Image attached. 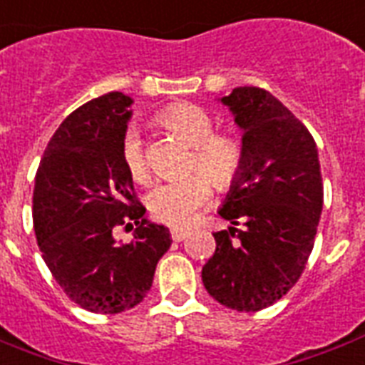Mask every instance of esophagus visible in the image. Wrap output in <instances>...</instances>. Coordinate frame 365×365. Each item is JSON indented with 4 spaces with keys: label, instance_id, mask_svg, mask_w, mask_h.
Wrapping results in <instances>:
<instances>
[{
    "label": "esophagus",
    "instance_id": "esophagus-1",
    "mask_svg": "<svg viewBox=\"0 0 365 365\" xmlns=\"http://www.w3.org/2000/svg\"><path fill=\"white\" fill-rule=\"evenodd\" d=\"M170 235L174 241H183V239L189 237V232L187 230H172Z\"/></svg>",
    "mask_w": 365,
    "mask_h": 365
}]
</instances>
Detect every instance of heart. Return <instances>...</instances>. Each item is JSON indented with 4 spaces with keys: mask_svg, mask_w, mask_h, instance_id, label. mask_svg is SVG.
<instances>
[{
    "mask_svg": "<svg viewBox=\"0 0 365 365\" xmlns=\"http://www.w3.org/2000/svg\"><path fill=\"white\" fill-rule=\"evenodd\" d=\"M158 124L191 147L189 168L197 174L157 183L147 195V208L158 222L183 227L212 199V183L218 189H230L237 182L243 170V145L233 133L214 132L210 115L189 103L163 110ZM120 160L133 182L149 180L145 153L135 130H128L122 138Z\"/></svg>",
    "mask_w": 365,
    "mask_h": 365,
    "instance_id": "obj_1",
    "label": "heart"
}]
</instances>
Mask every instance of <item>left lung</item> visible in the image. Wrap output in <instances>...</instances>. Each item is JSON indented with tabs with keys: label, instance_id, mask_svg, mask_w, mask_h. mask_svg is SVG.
Listing matches in <instances>:
<instances>
[{
	"label": "left lung",
	"instance_id": "left-lung-1",
	"mask_svg": "<svg viewBox=\"0 0 365 365\" xmlns=\"http://www.w3.org/2000/svg\"><path fill=\"white\" fill-rule=\"evenodd\" d=\"M222 103L243 130L245 160L218 214L245 227L214 233L202 283L220 304L258 312L299 282L314 249L324 208L318 149L304 124L262 88H235Z\"/></svg>",
	"mask_w": 365,
	"mask_h": 365
}]
</instances>
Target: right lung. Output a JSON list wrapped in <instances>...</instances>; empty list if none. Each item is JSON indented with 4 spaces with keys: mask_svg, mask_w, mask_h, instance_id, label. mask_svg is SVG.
I'll return each mask as SVG.
<instances>
[{
    "mask_svg": "<svg viewBox=\"0 0 365 365\" xmlns=\"http://www.w3.org/2000/svg\"><path fill=\"white\" fill-rule=\"evenodd\" d=\"M132 103L110 91L78 107L53 133L36 172L32 216L41 257L66 297L88 312L139 304L172 243L168 227L143 216L120 160ZM132 221L134 241L116 244L114 227Z\"/></svg>",
    "mask_w": 365,
    "mask_h": 365,
    "instance_id": "1",
    "label": "right lung"
}]
</instances>
